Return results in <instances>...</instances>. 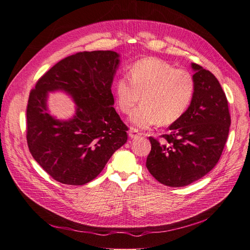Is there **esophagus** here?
Segmentation results:
<instances>
[{
	"label": "esophagus",
	"instance_id": "esophagus-1",
	"mask_svg": "<svg viewBox=\"0 0 250 250\" xmlns=\"http://www.w3.org/2000/svg\"><path fill=\"white\" fill-rule=\"evenodd\" d=\"M141 135H142L141 132H138L136 129H134V127H131L130 132H129V136H130L131 138H136V137L141 136Z\"/></svg>",
	"mask_w": 250,
	"mask_h": 250
}]
</instances>
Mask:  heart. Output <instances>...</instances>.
<instances>
[{
    "label": "heart",
    "instance_id": "heart-1",
    "mask_svg": "<svg viewBox=\"0 0 250 250\" xmlns=\"http://www.w3.org/2000/svg\"><path fill=\"white\" fill-rule=\"evenodd\" d=\"M129 77L116 81L114 94L124 114H129L142 96L143 103L130 116V123L139 129L176 123L193 101V74L167 62L155 57L137 61L130 67Z\"/></svg>",
    "mask_w": 250,
    "mask_h": 250
}]
</instances>
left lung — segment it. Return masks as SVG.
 Instances as JSON below:
<instances>
[{
    "mask_svg": "<svg viewBox=\"0 0 250 250\" xmlns=\"http://www.w3.org/2000/svg\"><path fill=\"white\" fill-rule=\"evenodd\" d=\"M195 95L185 114L160 143H151L146 166L162 184L181 188L210 172L222 155L231 124L228 101L218 80L191 62Z\"/></svg>",
    "mask_w": 250,
    "mask_h": 250,
    "instance_id": "left-lung-1",
    "label": "left lung"
}]
</instances>
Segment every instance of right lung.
<instances>
[{
	"label": "right lung",
	"mask_w": 250,
	"mask_h": 250,
	"mask_svg": "<svg viewBox=\"0 0 250 250\" xmlns=\"http://www.w3.org/2000/svg\"><path fill=\"white\" fill-rule=\"evenodd\" d=\"M114 51L80 52L62 60L38 80L26 109L28 149L56 181L83 185L100 173L126 143L127 126L114 108L112 84L120 63ZM70 96L76 111L69 120L51 115L49 92Z\"/></svg>",
	"instance_id": "obj_1"
}]
</instances>
